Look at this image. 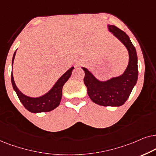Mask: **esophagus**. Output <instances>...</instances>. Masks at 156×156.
Masks as SVG:
<instances>
[{"label": "esophagus", "mask_w": 156, "mask_h": 156, "mask_svg": "<svg viewBox=\"0 0 156 156\" xmlns=\"http://www.w3.org/2000/svg\"><path fill=\"white\" fill-rule=\"evenodd\" d=\"M79 66V63H77L76 64V66Z\"/></svg>", "instance_id": "1"}]
</instances>
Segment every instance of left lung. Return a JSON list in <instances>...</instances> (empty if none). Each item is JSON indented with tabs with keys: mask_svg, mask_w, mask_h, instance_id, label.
Here are the masks:
<instances>
[{
	"mask_svg": "<svg viewBox=\"0 0 156 156\" xmlns=\"http://www.w3.org/2000/svg\"><path fill=\"white\" fill-rule=\"evenodd\" d=\"M110 32L125 45L129 54V61L121 76L102 81L98 80L92 73L82 67L85 71L84 83L88 96L93 103L102 106H120L129 98L138 76L136 50L125 32L113 25H108Z\"/></svg>",
	"mask_w": 156,
	"mask_h": 156,
	"instance_id": "left-lung-1",
	"label": "left lung"
}]
</instances>
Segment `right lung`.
Returning <instances> with one entry per match:
<instances>
[{
    "label": "right lung",
    "instance_id": "right-lung-1",
    "mask_svg": "<svg viewBox=\"0 0 156 156\" xmlns=\"http://www.w3.org/2000/svg\"><path fill=\"white\" fill-rule=\"evenodd\" d=\"M16 51L14 53L13 59H12V67H13V61L15 58ZM74 67H71L58 80L48 92L42 96L38 98H31L24 95L19 89L17 88L13 79V68L11 72V83L14 90L16 91L20 101L23 106L28 111L33 113H43V112H49L54 110L58 106L62 98V90L64 84L69 79L71 76Z\"/></svg>",
    "mask_w": 156,
    "mask_h": 156
}]
</instances>
